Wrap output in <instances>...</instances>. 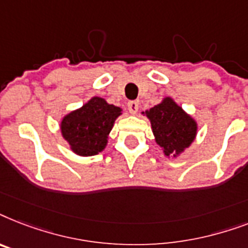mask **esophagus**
I'll return each mask as SVG.
<instances>
[{
	"instance_id": "34e87169",
	"label": "esophagus",
	"mask_w": 248,
	"mask_h": 248,
	"mask_svg": "<svg viewBox=\"0 0 248 248\" xmlns=\"http://www.w3.org/2000/svg\"><path fill=\"white\" fill-rule=\"evenodd\" d=\"M138 108H140V104L137 101H129L128 102V110H129L130 114L136 115L138 112Z\"/></svg>"
}]
</instances>
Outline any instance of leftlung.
Returning a JSON list of instances; mask_svg holds the SVG:
<instances>
[{
	"label": "left lung",
	"instance_id": "obj_1",
	"mask_svg": "<svg viewBox=\"0 0 248 248\" xmlns=\"http://www.w3.org/2000/svg\"><path fill=\"white\" fill-rule=\"evenodd\" d=\"M142 114L151 123L156 144L166 157L177 158L195 142L199 124L171 97H164Z\"/></svg>",
	"mask_w": 248,
	"mask_h": 248
}]
</instances>
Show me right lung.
Wrapping results in <instances>:
<instances>
[{"label":"right lung","mask_w":248,"mask_h":248,"mask_svg":"<svg viewBox=\"0 0 248 248\" xmlns=\"http://www.w3.org/2000/svg\"><path fill=\"white\" fill-rule=\"evenodd\" d=\"M122 114V108L93 96L83 106L61 118V136L75 155L94 156L106 148L115 120Z\"/></svg>","instance_id":"obj_1"}]
</instances>
